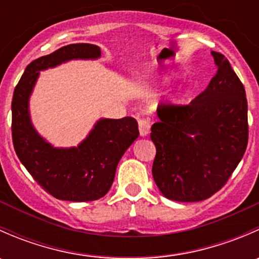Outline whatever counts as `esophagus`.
Returning <instances> with one entry per match:
<instances>
[{"instance_id": "34e87169", "label": "esophagus", "mask_w": 259, "mask_h": 259, "mask_svg": "<svg viewBox=\"0 0 259 259\" xmlns=\"http://www.w3.org/2000/svg\"><path fill=\"white\" fill-rule=\"evenodd\" d=\"M138 124H139L140 135H142V137H145V135H148L149 130H150V126H151L150 119H148V117H142V119H139Z\"/></svg>"}]
</instances>
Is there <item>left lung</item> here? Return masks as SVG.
Here are the masks:
<instances>
[{"instance_id": "1", "label": "left lung", "mask_w": 259, "mask_h": 259, "mask_svg": "<svg viewBox=\"0 0 259 259\" xmlns=\"http://www.w3.org/2000/svg\"><path fill=\"white\" fill-rule=\"evenodd\" d=\"M217 74L189 104H160L151 126L153 178L166 198L200 202L226 185L248 144V104L228 59L211 51Z\"/></svg>"}]
</instances>
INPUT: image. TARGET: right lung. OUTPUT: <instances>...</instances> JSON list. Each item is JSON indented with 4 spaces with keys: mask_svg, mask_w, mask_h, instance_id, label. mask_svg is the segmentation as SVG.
I'll use <instances>...</instances> for the list:
<instances>
[{
    "mask_svg": "<svg viewBox=\"0 0 259 259\" xmlns=\"http://www.w3.org/2000/svg\"><path fill=\"white\" fill-rule=\"evenodd\" d=\"M100 48L71 44L40 57L26 67L12 98V143L18 159L32 178L52 197L70 202H90L104 197L114 182L119 160L139 137L134 117L104 119L79 148L56 149L32 127L28 96L38 71L71 59H95Z\"/></svg>",
    "mask_w": 259,
    "mask_h": 259,
    "instance_id": "obj_1",
    "label": "right lung"
}]
</instances>
